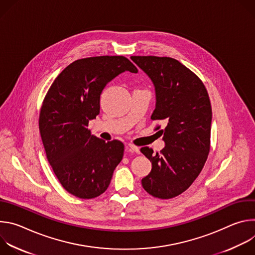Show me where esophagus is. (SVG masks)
<instances>
[{
  "instance_id": "esophagus-1",
  "label": "esophagus",
  "mask_w": 255,
  "mask_h": 255,
  "mask_svg": "<svg viewBox=\"0 0 255 255\" xmlns=\"http://www.w3.org/2000/svg\"><path fill=\"white\" fill-rule=\"evenodd\" d=\"M128 149L132 152H136V153H139V147L135 146L134 144H128Z\"/></svg>"
}]
</instances>
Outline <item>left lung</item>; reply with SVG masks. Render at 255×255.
Masks as SVG:
<instances>
[{
	"mask_svg": "<svg viewBox=\"0 0 255 255\" xmlns=\"http://www.w3.org/2000/svg\"><path fill=\"white\" fill-rule=\"evenodd\" d=\"M155 88L156 105L152 120L165 143L160 153L149 147L140 151L152 163L151 171L142 178L143 189L158 199H171L194 183L202 171L210 151L212 108L203 82L171 57L131 56Z\"/></svg>",
	"mask_w": 255,
	"mask_h": 255,
	"instance_id": "8db88e82",
	"label": "left lung"
}]
</instances>
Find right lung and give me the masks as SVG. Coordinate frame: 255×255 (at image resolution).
<instances>
[{"mask_svg": "<svg viewBox=\"0 0 255 255\" xmlns=\"http://www.w3.org/2000/svg\"><path fill=\"white\" fill-rule=\"evenodd\" d=\"M137 67L124 56L82 58L67 65L49 88L39 115V131L49 164L61 186L81 199L102 195L124 154L119 140L91 134L100 97L114 78Z\"/></svg>", "mask_w": 255, "mask_h": 255, "instance_id": "1", "label": "right lung"}]
</instances>
